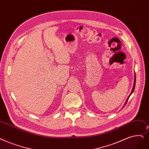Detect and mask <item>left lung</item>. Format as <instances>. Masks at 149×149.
<instances>
[{
    "instance_id": "obj_1",
    "label": "left lung",
    "mask_w": 149,
    "mask_h": 149,
    "mask_svg": "<svg viewBox=\"0 0 149 149\" xmlns=\"http://www.w3.org/2000/svg\"><path fill=\"white\" fill-rule=\"evenodd\" d=\"M136 77V76H135ZM135 83H136V77L134 78V85H133V89H132V93H130V95H129V97H128V99H127V101H126V102H125V105L127 104V101L128 100V99H129V97H130V96L131 95V94L133 93V92L134 91V88H135Z\"/></svg>"
}]
</instances>
